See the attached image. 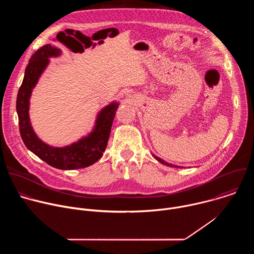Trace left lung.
Here are the masks:
<instances>
[{"label": "left lung", "instance_id": "obj_1", "mask_svg": "<svg viewBox=\"0 0 254 254\" xmlns=\"http://www.w3.org/2000/svg\"><path fill=\"white\" fill-rule=\"evenodd\" d=\"M153 155V157L158 161V162H160L161 164H163V165H165V166H169V167H173V168H182V167H180V166H177V165H173V164H170V163H168V162H166V161H164V160H162L161 158H159V157H157L156 155H154V154H152Z\"/></svg>", "mask_w": 254, "mask_h": 254}]
</instances>
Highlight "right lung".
<instances>
[{"instance_id":"right-lung-1","label":"right lung","mask_w":254,"mask_h":254,"mask_svg":"<svg viewBox=\"0 0 254 254\" xmlns=\"http://www.w3.org/2000/svg\"><path fill=\"white\" fill-rule=\"evenodd\" d=\"M61 53V49L47 44L36 51L29 60L16 102L20 133L27 149L48 165L60 170L86 168L97 162L105 151L120 102L113 101L101 108L92 130L68 146L52 147L39 138L30 122L31 94L49 65L50 58L58 57Z\"/></svg>"}]
</instances>
